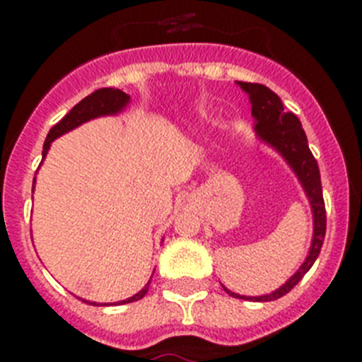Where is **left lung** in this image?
Returning <instances> with one entry per match:
<instances>
[{"label":"left lung","mask_w":362,"mask_h":362,"mask_svg":"<svg viewBox=\"0 0 362 362\" xmlns=\"http://www.w3.org/2000/svg\"><path fill=\"white\" fill-rule=\"evenodd\" d=\"M243 90L248 94L252 105V117L255 119L254 130L255 136L268 146L276 150L288 166L293 170V174L299 179L300 187L305 190L308 197L310 209L313 216V235L310 243L308 255H306L305 263L300 264L299 270L290 277L283 286L274 290L267 296L257 297H246L239 293L230 292L226 286L225 292L232 297L246 300H255V303H267V300H276L288 293L290 290L303 279L306 272L312 268L315 263L319 252H321L322 241H325L326 233V210L325 201H322V188H321V174H319V166L315 158L312 156L308 148V139L303 130V124L297 119L296 114L284 110V105L276 92H272L268 86L259 85V83H245L238 81Z\"/></svg>","instance_id":"left-lung-1"}]
</instances>
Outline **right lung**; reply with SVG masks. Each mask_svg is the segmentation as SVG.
<instances>
[{
  "mask_svg": "<svg viewBox=\"0 0 362 362\" xmlns=\"http://www.w3.org/2000/svg\"><path fill=\"white\" fill-rule=\"evenodd\" d=\"M129 103L130 95L124 94L119 88H99V90L92 92L90 95H86V98L81 99V101H79V103L76 105L59 123L54 124L52 129H50L49 136H47L43 145V159L45 156L49 153L50 143H52L54 139H57V137L63 136V134L70 132V130L78 129L79 124L86 123V121L95 119V117L116 116V114H119L123 108H127ZM34 185H36V177H34V183H32V192H34ZM150 279H152V277H150ZM148 286L150 281L143 286V290H139V292L136 293V296L129 297V299L124 300H119L117 305H127V303H134V300L143 299V297L146 296V292H148ZM85 303H88V300H85ZM90 305L98 306L95 303H90ZM105 306H107V303H105Z\"/></svg>",
  "mask_w": 362,
  "mask_h": 362,
  "instance_id": "add662e5",
  "label": "right lung"
}]
</instances>
